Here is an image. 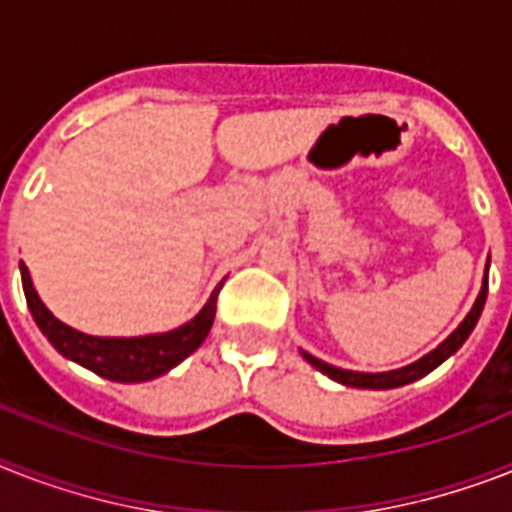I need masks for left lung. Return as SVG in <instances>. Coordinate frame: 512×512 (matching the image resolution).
<instances>
[{
  "label": "left lung",
  "instance_id": "left-lung-1",
  "mask_svg": "<svg viewBox=\"0 0 512 512\" xmlns=\"http://www.w3.org/2000/svg\"><path fill=\"white\" fill-rule=\"evenodd\" d=\"M486 268H489V265H486ZM486 292H489V281H486L484 276V284H481V292L479 297H476V305L471 307V313L465 315V321L460 323V326L455 328V331H452V334L447 336L439 347H436V350H431L429 355H423L421 360H415V363L405 365V368H397V371L357 373V371H344V368L323 363V360L313 357L310 352H302V357H305L307 363L313 365V368L326 373L328 378H334V381H339V384L344 386H355V389H397V386L413 384V381H418V378L429 376L434 368H439L447 357H452L460 347H463V342L471 336L476 323H479L481 310H484V302H486Z\"/></svg>",
  "mask_w": 512,
  "mask_h": 512
}]
</instances>
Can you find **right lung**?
I'll use <instances>...</instances> for the list:
<instances>
[{
  "label": "right lung",
  "instance_id": "obj_1",
  "mask_svg": "<svg viewBox=\"0 0 512 512\" xmlns=\"http://www.w3.org/2000/svg\"><path fill=\"white\" fill-rule=\"evenodd\" d=\"M20 276H23V292H26L28 310L33 321L41 328V334L47 336L52 347L62 357H68L73 363L89 368L97 376L120 381V384H139V381H152V378L168 373L176 368L181 360L197 350L205 342L215 321V299L218 289L210 294L207 305L199 310L189 323L165 331V334L149 336H89L81 334L76 328L65 326L57 321L41 302L36 289H33L31 273L20 263Z\"/></svg>",
  "mask_w": 512,
  "mask_h": 512
}]
</instances>
